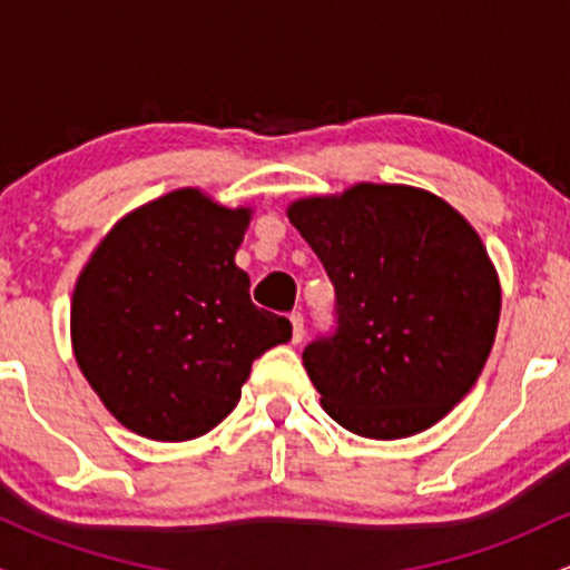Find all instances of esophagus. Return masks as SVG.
Here are the masks:
<instances>
[{"instance_id":"1","label":"esophagus","mask_w":570,"mask_h":570,"mask_svg":"<svg viewBox=\"0 0 570 570\" xmlns=\"http://www.w3.org/2000/svg\"><path fill=\"white\" fill-rule=\"evenodd\" d=\"M289 322H292V343H303V337H305L303 313H299V311H294L292 316H289Z\"/></svg>"}]
</instances>
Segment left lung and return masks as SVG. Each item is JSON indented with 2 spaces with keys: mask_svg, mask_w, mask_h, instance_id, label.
<instances>
[{
  "mask_svg": "<svg viewBox=\"0 0 570 570\" xmlns=\"http://www.w3.org/2000/svg\"><path fill=\"white\" fill-rule=\"evenodd\" d=\"M286 214L335 286L337 330L303 351L332 421L370 440L442 421L499 326V276L474 227L426 189L370 181Z\"/></svg>",
  "mask_w": 570,
  "mask_h": 570,
  "instance_id": "obj_1",
  "label": "left lung"
}]
</instances>
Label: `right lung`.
Masks as SVG:
<instances>
[{
    "mask_svg": "<svg viewBox=\"0 0 570 570\" xmlns=\"http://www.w3.org/2000/svg\"><path fill=\"white\" fill-rule=\"evenodd\" d=\"M252 208L185 187L122 217L85 265L71 297V348L122 426L158 442L212 431L289 318L248 297L235 252Z\"/></svg>",
    "mask_w": 570,
    "mask_h": 570,
    "instance_id": "obj_1",
    "label": "right lung"
}]
</instances>
